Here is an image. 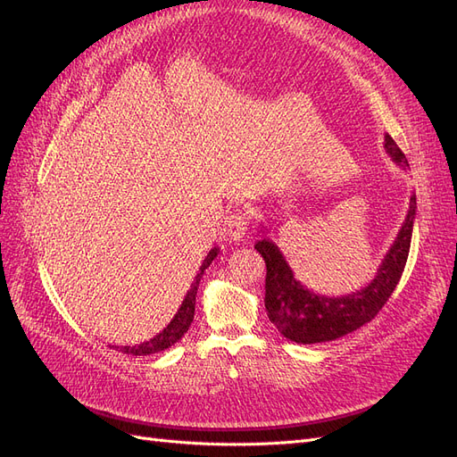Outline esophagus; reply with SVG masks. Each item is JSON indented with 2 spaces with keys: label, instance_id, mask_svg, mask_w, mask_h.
I'll return each mask as SVG.
<instances>
[{
  "label": "esophagus",
  "instance_id": "1",
  "mask_svg": "<svg viewBox=\"0 0 457 457\" xmlns=\"http://www.w3.org/2000/svg\"><path fill=\"white\" fill-rule=\"evenodd\" d=\"M247 228H250V215H247V212L238 210L225 220V232L232 242H240L247 234Z\"/></svg>",
  "mask_w": 457,
  "mask_h": 457
}]
</instances>
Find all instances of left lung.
I'll list each match as a JSON object with an SVG mask.
<instances>
[{
	"instance_id": "8db88e82",
	"label": "left lung",
	"mask_w": 457,
	"mask_h": 457,
	"mask_svg": "<svg viewBox=\"0 0 457 457\" xmlns=\"http://www.w3.org/2000/svg\"><path fill=\"white\" fill-rule=\"evenodd\" d=\"M385 152L403 170L410 168L406 156L391 135H385ZM416 210V195H411L404 223L383 257L373 280L366 287L341 297L311 292L307 286L295 280L294 270L289 269L278 245L269 238L257 240L255 250L267 262L265 307L270 322L278 328L284 337L301 345L334 341L370 322L391 297L404 272Z\"/></svg>"
}]
</instances>
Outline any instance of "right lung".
<instances>
[{
  "label": "right lung",
  "instance_id": "obj_1",
  "mask_svg": "<svg viewBox=\"0 0 457 457\" xmlns=\"http://www.w3.org/2000/svg\"><path fill=\"white\" fill-rule=\"evenodd\" d=\"M217 253H219V247H213V250L205 255L195 282L190 284V289H188L183 303H181V307H179L177 314L173 316V320L168 326H165L158 336H154V337L141 343V345H133V347H128V345H126V347H116V345H110V349H120L123 354L146 356V354H154V353L170 349L171 345H175L179 339H181L188 331L192 320H195L196 294H198V286H200V280H202V274L205 272L207 267L212 265V261L217 257Z\"/></svg>",
  "mask_w": 457,
  "mask_h": 457
}]
</instances>
